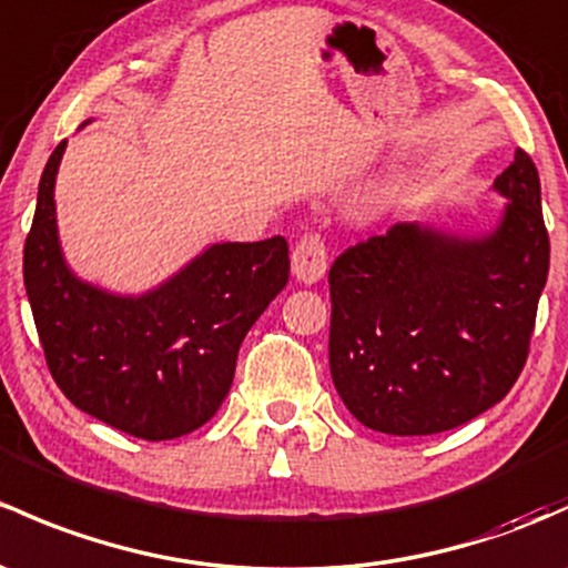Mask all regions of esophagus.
<instances>
[{
  "instance_id": "esophagus-1",
  "label": "esophagus",
  "mask_w": 568,
  "mask_h": 568,
  "mask_svg": "<svg viewBox=\"0 0 568 568\" xmlns=\"http://www.w3.org/2000/svg\"><path fill=\"white\" fill-rule=\"evenodd\" d=\"M326 244L318 234H304L291 253V272L300 283H318L326 274Z\"/></svg>"
}]
</instances>
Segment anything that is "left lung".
<instances>
[{"label":"left lung","instance_id":"left-lung-1","mask_svg":"<svg viewBox=\"0 0 568 568\" xmlns=\"http://www.w3.org/2000/svg\"><path fill=\"white\" fill-rule=\"evenodd\" d=\"M493 190L506 206L487 234L397 223L332 264V381L364 427L444 433L523 373L550 268L534 160L517 149Z\"/></svg>","mask_w":568,"mask_h":568}]
</instances>
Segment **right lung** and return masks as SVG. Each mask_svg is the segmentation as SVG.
I'll use <instances>...</instances> for the list:
<instances>
[{
    "label": "right lung",
    "mask_w": 568,
    "mask_h": 568,
    "mask_svg": "<svg viewBox=\"0 0 568 568\" xmlns=\"http://www.w3.org/2000/svg\"><path fill=\"white\" fill-rule=\"evenodd\" d=\"M64 146L48 158L23 244V285L48 369L75 408L122 433L143 440L193 433L217 414L244 334L288 283V242L212 244L141 296L83 283L57 231Z\"/></svg>",
    "instance_id": "add662e5"
}]
</instances>
